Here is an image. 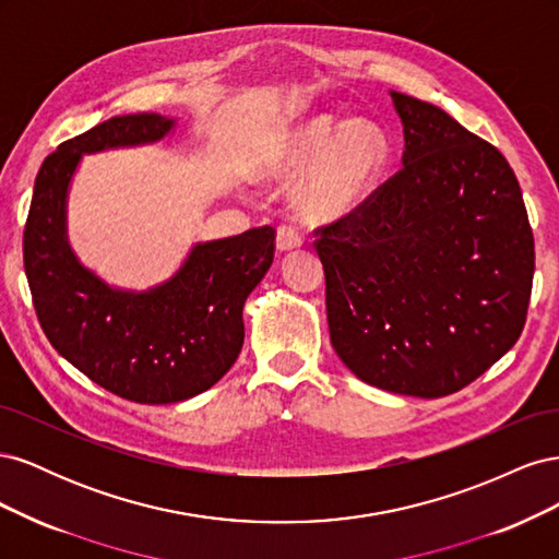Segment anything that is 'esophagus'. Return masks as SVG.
Instances as JSON below:
<instances>
[{"instance_id":"34e87169","label":"esophagus","mask_w":559,"mask_h":559,"mask_svg":"<svg viewBox=\"0 0 559 559\" xmlns=\"http://www.w3.org/2000/svg\"><path fill=\"white\" fill-rule=\"evenodd\" d=\"M302 245L300 233L294 226H280L277 228V249L280 251H292Z\"/></svg>"}]
</instances>
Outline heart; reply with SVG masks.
Here are the masks:
<instances>
[{
    "label": "heart",
    "mask_w": 559,
    "mask_h": 559,
    "mask_svg": "<svg viewBox=\"0 0 559 559\" xmlns=\"http://www.w3.org/2000/svg\"><path fill=\"white\" fill-rule=\"evenodd\" d=\"M389 160L386 134L370 121L312 114L277 134L265 160L270 177H298L300 214L335 222L359 210L376 191Z\"/></svg>",
    "instance_id": "b5f03b06"
}]
</instances>
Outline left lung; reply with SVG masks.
<instances>
[{
    "instance_id": "1",
    "label": "left lung",
    "mask_w": 559,
    "mask_h": 559,
    "mask_svg": "<svg viewBox=\"0 0 559 559\" xmlns=\"http://www.w3.org/2000/svg\"><path fill=\"white\" fill-rule=\"evenodd\" d=\"M403 167L321 228L331 345L359 380L438 399L460 392L522 333L534 238L499 151L441 107L389 91Z\"/></svg>"
}]
</instances>
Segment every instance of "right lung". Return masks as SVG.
<instances>
[{
    "label": "right lung",
    "instance_id": "add662e5",
    "mask_svg": "<svg viewBox=\"0 0 559 559\" xmlns=\"http://www.w3.org/2000/svg\"><path fill=\"white\" fill-rule=\"evenodd\" d=\"M177 118L111 116L58 146L35 181L23 235L25 275L46 337L107 392L146 405L207 392L238 361L247 296L273 265L275 230L195 242L175 273L123 289L83 265L67 233V200L83 156L158 144Z\"/></svg>",
    "mask_w": 559,
    "mask_h": 559
}]
</instances>
